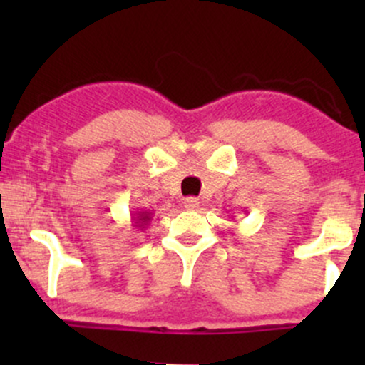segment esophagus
<instances>
[{"label":"esophagus","instance_id":"1","mask_svg":"<svg viewBox=\"0 0 365 365\" xmlns=\"http://www.w3.org/2000/svg\"><path fill=\"white\" fill-rule=\"evenodd\" d=\"M200 206V200L195 199V197H187L185 200H183V207L188 209V211H197Z\"/></svg>","mask_w":365,"mask_h":365}]
</instances>
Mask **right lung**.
<instances>
[{
	"label": "right lung",
	"mask_w": 365,
	"mask_h": 365,
	"mask_svg": "<svg viewBox=\"0 0 365 365\" xmlns=\"http://www.w3.org/2000/svg\"><path fill=\"white\" fill-rule=\"evenodd\" d=\"M150 217H153V215H150V212H148V211H142V209H140V211H135V212H133V216H132V220H133L132 226H135V228H139V230L145 228V226L150 223Z\"/></svg>",
	"instance_id": "obj_1"
}]
</instances>
